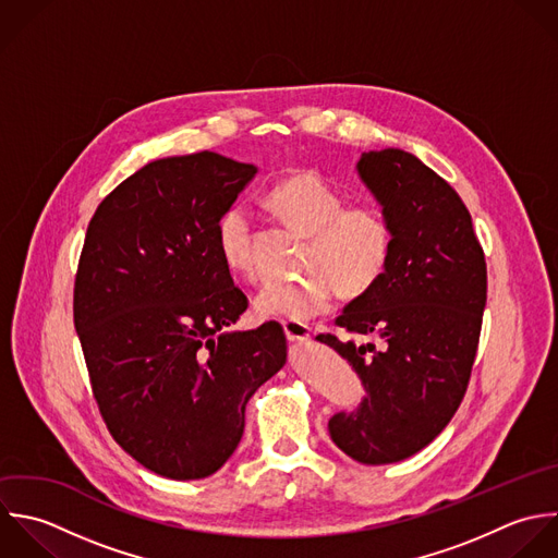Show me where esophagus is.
<instances>
[{"label":"esophagus","mask_w":558,"mask_h":558,"mask_svg":"<svg viewBox=\"0 0 558 558\" xmlns=\"http://www.w3.org/2000/svg\"><path fill=\"white\" fill-rule=\"evenodd\" d=\"M284 335L289 341L293 343H306L311 339V328L306 324H298V322H282Z\"/></svg>","instance_id":"esophagus-1"}]
</instances>
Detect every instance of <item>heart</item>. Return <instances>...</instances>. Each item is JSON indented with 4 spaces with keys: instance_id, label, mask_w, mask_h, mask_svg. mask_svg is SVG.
Masks as SVG:
<instances>
[{
    "instance_id": "1",
    "label": "heart",
    "mask_w": 558,
    "mask_h": 558,
    "mask_svg": "<svg viewBox=\"0 0 558 558\" xmlns=\"http://www.w3.org/2000/svg\"><path fill=\"white\" fill-rule=\"evenodd\" d=\"M269 208L306 236L298 280H269L254 298L263 317L311 322L330 311L335 293L345 300L367 295L387 274L393 230L383 210L369 204L345 206L343 195L317 171H298L274 184ZM215 241L228 269L252 276V215L241 202L230 204L215 223Z\"/></svg>"
}]
</instances>
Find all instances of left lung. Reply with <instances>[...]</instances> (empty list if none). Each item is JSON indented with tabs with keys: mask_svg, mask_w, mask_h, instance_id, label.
Returning <instances> with one entry per match:
<instances>
[{
	"mask_svg": "<svg viewBox=\"0 0 558 558\" xmlns=\"http://www.w3.org/2000/svg\"><path fill=\"white\" fill-rule=\"evenodd\" d=\"M361 180L393 230L385 278L337 317L356 345L335 335L317 341L354 367L367 396L337 413L332 441L365 465L398 463L426 448L461 407L487 304V263L459 193L404 149L365 151Z\"/></svg>",
	"mask_w": 558,
	"mask_h": 558,
	"instance_id": "obj_1",
	"label": "left lung"
}]
</instances>
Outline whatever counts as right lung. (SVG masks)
I'll return each instance as SVG.
<instances>
[{
	"instance_id": "add662e5",
	"label": "right lung",
	"mask_w": 558,
	"mask_h": 558,
	"mask_svg": "<svg viewBox=\"0 0 558 558\" xmlns=\"http://www.w3.org/2000/svg\"><path fill=\"white\" fill-rule=\"evenodd\" d=\"M256 175L215 151L160 158L108 193L88 221L73 324L112 439L171 481L215 474L245 404L287 363L282 326L232 332L247 308L215 223Z\"/></svg>"
}]
</instances>
